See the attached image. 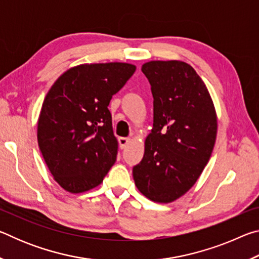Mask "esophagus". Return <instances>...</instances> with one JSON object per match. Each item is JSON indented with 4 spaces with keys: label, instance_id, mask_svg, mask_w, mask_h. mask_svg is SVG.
<instances>
[{
    "label": "esophagus",
    "instance_id": "obj_1",
    "mask_svg": "<svg viewBox=\"0 0 259 259\" xmlns=\"http://www.w3.org/2000/svg\"><path fill=\"white\" fill-rule=\"evenodd\" d=\"M130 142L129 138H125V137H120L119 138V145L121 148H124L126 145H128V143Z\"/></svg>",
    "mask_w": 259,
    "mask_h": 259
}]
</instances>
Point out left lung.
I'll use <instances>...</instances> for the list:
<instances>
[{
    "label": "left lung",
    "mask_w": 259,
    "mask_h": 259,
    "mask_svg": "<svg viewBox=\"0 0 259 259\" xmlns=\"http://www.w3.org/2000/svg\"><path fill=\"white\" fill-rule=\"evenodd\" d=\"M142 72L151 84L154 117L134 181L147 199L169 203L185 194L207 165L216 142V109L191 65L153 60Z\"/></svg>",
    "instance_id": "obj_1"
}]
</instances>
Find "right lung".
Returning a JSON list of instances; mask_svg holds the SVG:
<instances>
[{
	"label": "right lung",
	"mask_w": 259,
	"mask_h": 259,
	"mask_svg": "<svg viewBox=\"0 0 259 259\" xmlns=\"http://www.w3.org/2000/svg\"><path fill=\"white\" fill-rule=\"evenodd\" d=\"M136 66L83 64L67 69L47 94L37 121V142L55 181L69 193L103 182L117 154L108 105Z\"/></svg>",
	"instance_id": "1"
}]
</instances>
